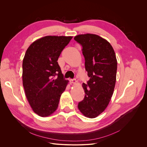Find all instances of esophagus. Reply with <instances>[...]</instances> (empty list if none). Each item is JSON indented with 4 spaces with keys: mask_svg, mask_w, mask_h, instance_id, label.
<instances>
[{
    "mask_svg": "<svg viewBox=\"0 0 147 147\" xmlns=\"http://www.w3.org/2000/svg\"><path fill=\"white\" fill-rule=\"evenodd\" d=\"M70 82L71 84H76V82H77L76 80H72V79L70 80Z\"/></svg>",
    "mask_w": 147,
    "mask_h": 147,
    "instance_id": "34e87169",
    "label": "esophagus"
}]
</instances>
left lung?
Returning a JSON list of instances; mask_svg holds the SVG:
<instances>
[{"label":"left lung","mask_w":147,"mask_h":147,"mask_svg":"<svg viewBox=\"0 0 147 147\" xmlns=\"http://www.w3.org/2000/svg\"><path fill=\"white\" fill-rule=\"evenodd\" d=\"M74 39L82 47L86 70L90 77L88 88L82 84L86 94L78 108L84 116L95 118L106 109L113 94L117 67L115 52L107 40L96 34H80Z\"/></svg>","instance_id":"1"}]
</instances>
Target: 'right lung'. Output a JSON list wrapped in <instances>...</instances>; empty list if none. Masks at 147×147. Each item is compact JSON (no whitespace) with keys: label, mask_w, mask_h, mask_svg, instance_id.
I'll return each instance as SVG.
<instances>
[{"label":"right lung","mask_w":147,"mask_h":147,"mask_svg":"<svg viewBox=\"0 0 147 147\" xmlns=\"http://www.w3.org/2000/svg\"><path fill=\"white\" fill-rule=\"evenodd\" d=\"M71 36H45L28 48L23 61V85L32 111L48 117L57 109L69 81L63 78L57 60Z\"/></svg>","instance_id":"add662e5"}]
</instances>
